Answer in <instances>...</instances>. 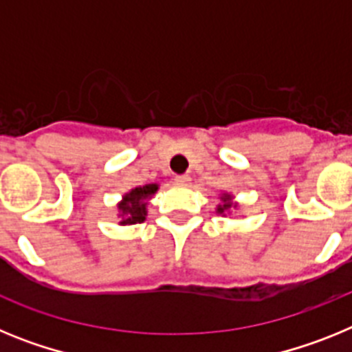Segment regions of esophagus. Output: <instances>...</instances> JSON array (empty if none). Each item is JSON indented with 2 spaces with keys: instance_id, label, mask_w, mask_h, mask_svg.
Masks as SVG:
<instances>
[{
  "instance_id": "obj_1",
  "label": "esophagus",
  "mask_w": 352,
  "mask_h": 352,
  "mask_svg": "<svg viewBox=\"0 0 352 352\" xmlns=\"http://www.w3.org/2000/svg\"><path fill=\"white\" fill-rule=\"evenodd\" d=\"M174 182L185 185V183L190 182V174H176V176H174Z\"/></svg>"
}]
</instances>
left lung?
Returning <instances> with one entry per match:
<instances>
[{
	"label": "left lung",
	"instance_id": "8db88e82",
	"mask_svg": "<svg viewBox=\"0 0 352 352\" xmlns=\"http://www.w3.org/2000/svg\"><path fill=\"white\" fill-rule=\"evenodd\" d=\"M222 201H223V203L219 206V213H223V211H227V210H229V208L232 206L231 201H229V195H223Z\"/></svg>",
	"mask_w": 352,
	"mask_h": 352
}]
</instances>
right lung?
I'll list each match as a JSON object with an SVG mask.
<instances>
[{
  "label": "right lung",
  "instance_id": "1",
  "mask_svg": "<svg viewBox=\"0 0 352 352\" xmlns=\"http://www.w3.org/2000/svg\"><path fill=\"white\" fill-rule=\"evenodd\" d=\"M157 185H146L133 188L130 194L123 197V203L120 204V217L121 223H141L144 222L146 214V199L157 192Z\"/></svg>",
  "mask_w": 352,
  "mask_h": 352
}]
</instances>
